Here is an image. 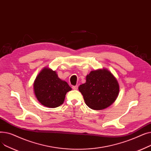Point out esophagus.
I'll return each instance as SVG.
<instances>
[{
    "label": "esophagus",
    "mask_w": 151,
    "mask_h": 151,
    "mask_svg": "<svg viewBox=\"0 0 151 151\" xmlns=\"http://www.w3.org/2000/svg\"><path fill=\"white\" fill-rule=\"evenodd\" d=\"M78 88V86H72V89L73 90H77Z\"/></svg>",
    "instance_id": "obj_1"
}]
</instances>
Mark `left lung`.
I'll return each mask as SVG.
<instances>
[{"label":"left lung","instance_id":"1","mask_svg":"<svg viewBox=\"0 0 151 151\" xmlns=\"http://www.w3.org/2000/svg\"><path fill=\"white\" fill-rule=\"evenodd\" d=\"M85 104L95 110L104 109L115 101L119 92L116 77L106 68L91 71L86 76V81L80 85Z\"/></svg>","mask_w":151,"mask_h":151}]
</instances>
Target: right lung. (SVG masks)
<instances>
[{
    "label": "right lung",
    "mask_w": 151,
    "mask_h": 151,
    "mask_svg": "<svg viewBox=\"0 0 151 151\" xmlns=\"http://www.w3.org/2000/svg\"><path fill=\"white\" fill-rule=\"evenodd\" d=\"M34 92L37 100L48 108H56L64 101L67 92L71 88L68 83L60 79L55 71L43 68L34 83Z\"/></svg>",
    "instance_id": "right-lung-1"
}]
</instances>
